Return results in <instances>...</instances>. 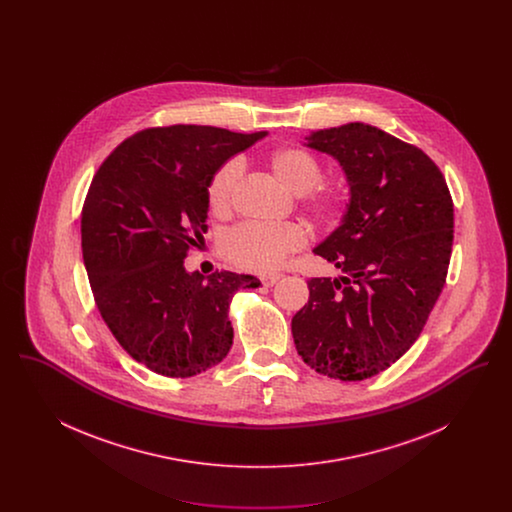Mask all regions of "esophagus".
<instances>
[{"label": "esophagus", "mask_w": 512, "mask_h": 512, "mask_svg": "<svg viewBox=\"0 0 512 512\" xmlns=\"http://www.w3.org/2000/svg\"><path fill=\"white\" fill-rule=\"evenodd\" d=\"M280 278H282V274H268V276L261 278V282H263L267 288H270V286H274Z\"/></svg>", "instance_id": "esophagus-1"}]
</instances>
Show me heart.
Returning a JSON list of instances; mask_svg holds the SVG:
<instances>
[{
  "mask_svg": "<svg viewBox=\"0 0 512 512\" xmlns=\"http://www.w3.org/2000/svg\"><path fill=\"white\" fill-rule=\"evenodd\" d=\"M268 169L288 194L303 195L305 209L315 219L326 224L338 222L343 213V197L334 188H317L322 169L311 153L297 147L276 149L268 157ZM240 178L242 163L236 159L222 165L213 176L207 188V201L217 217H224L230 211ZM303 244L305 232L297 224H242L224 236L220 247L232 265L265 274L280 267L282 261Z\"/></svg>",
  "mask_w": 512,
  "mask_h": 512,
  "instance_id": "1",
  "label": "heart"
}]
</instances>
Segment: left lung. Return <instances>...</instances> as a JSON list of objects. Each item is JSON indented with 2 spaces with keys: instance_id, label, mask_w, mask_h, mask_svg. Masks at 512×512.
<instances>
[{
  "instance_id": "1",
  "label": "left lung",
  "mask_w": 512,
  "mask_h": 512,
  "mask_svg": "<svg viewBox=\"0 0 512 512\" xmlns=\"http://www.w3.org/2000/svg\"><path fill=\"white\" fill-rule=\"evenodd\" d=\"M349 184L340 226L313 249L340 278H311L292 318L295 349L318 374L359 382L393 365L420 336L443 290L453 199L418 147L365 122L311 132Z\"/></svg>"
}]
</instances>
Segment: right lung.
<instances>
[{"mask_svg":"<svg viewBox=\"0 0 512 512\" xmlns=\"http://www.w3.org/2000/svg\"><path fill=\"white\" fill-rule=\"evenodd\" d=\"M267 132L174 124L126 138L99 167L82 207V257L101 318L149 370L190 378L232 347L228 307L251 274L203 280L184 259L207 232V188L236 153Z\"/></svg>","mask_w":512,"mask_h":512,"instance_id":"1","label":"right lung"}]
</instances>
